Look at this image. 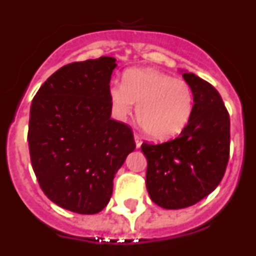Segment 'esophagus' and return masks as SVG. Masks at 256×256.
Segmentation results:
<instances>
[{
  "mask_svg": "<svg viewBox=\"0 0 256 256\" xmlns=\"http://www.w3.org/2000/svg\"><path fill=\"white\" fill-rule=\"evenodd\" d=\"M134 142H136V148H140L142 144V140L138 134H134Z\"/></svg>",
  "mask_w": 256,
  "mask_h": 256,
  "instance_id": "1",
  "label": "esophagus"
}]
</instances>
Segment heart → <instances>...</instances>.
Here are the masks:
<instances>
[{
  "label": "heart",
  "instance_id": "heart-1",
  "mask_svg": "<svg viewBox=\"0 0 256 256\" xmlns=\"http://www.w3.org/2000/svg\"><path fill=\"white\" fill-rule=\"evenodd\" d=\"M112 114L126 120L134 112L151 138L170 140L187 126L194 108V94L188 83L174 79L152 68H132L123 83L112 82L108 88Z\"/></svg>",
  "mask_w": 256,
  "mask_h": 256
}]
</instances>
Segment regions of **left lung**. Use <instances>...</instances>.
I'll return each instance as SVG.
<instances>
[{
  "instance_id": "8db88e82",
  "label": "left lung",
  "mask_w": 256,
  "mask_h": 256,
  "mask_svg": "<svg viewBox=\"0 0 256 256\" xmlns=\"http://www.w3.org/2000/svg\"><path fill=\"white\" fill-rule=\"evenodd\" d=\"M194 94V108L177 138L142 144L148 159L146 188L162 209H183L206 198L224 176L230 158V115L210 83L184 72Z\"/></svg>"
}]
</instances>
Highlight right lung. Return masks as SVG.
Segmentation results:
<instances>
[{"label": "right lung", "instance_id": "add662e5", "mask_svg": "<svg viewBox=\"0 0 256 256\" xmlns=\"http://www.w3.org/2000/svg\"><path fill=\"white\" fill-rule=\"evenodd\" d=\"M116 60L101 56L60 68L32 101L28 144L44 195L78 214H96L136 148L130 126L112 120L108 88Z\"/></svg>", "mask_w": 256, "mask_h": 256}]
</instances>
